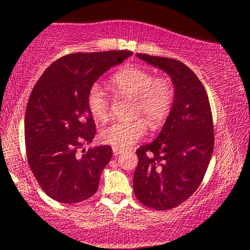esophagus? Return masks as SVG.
I'll use <instances>...</instances> for the list:
<instances>
[{
	"instance_id": "esophagus-1",
	"label": "esophagus",
	"mask_w": 250,
	"mask_h": 250,
	"mask_svg": "<svg viewBox=\"0 0 250 250\" xmlns=\"http://www.w3.org/2000/svg\"><path fill=\"white\" fill-rule=\"evenodd\" d=\"M113 153H114V155H120V154L123 153V149H120V148H115V147H114V148H113Z\"/></svg>"
}]
</instances>
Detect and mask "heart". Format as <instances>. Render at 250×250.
<instances>
[{
  "instance_id": "obj_1",
  "label": "heart",
  "mask_w": 250,
  "mask_h": 250,
  "mask_svg": "<svg viewBox=\"0 0 250 250\" xmlns=\"http://www.w3.org/2000/svg\"><path fill=\"white\" fill-rule=\"evenodd\" d=\"M111 85L117 94L134 99L133 116H143L150 125H160L169 113L174 100V87L167 77H155L151 71L140 67H128L115 74ZM91 115L99 121L107 120L110 101L101 85L93 84L87 94ZM147 127L141 119L115 121L101 130L103 143L127 149L146 134Z\"/></svg>"
}]
</instances>
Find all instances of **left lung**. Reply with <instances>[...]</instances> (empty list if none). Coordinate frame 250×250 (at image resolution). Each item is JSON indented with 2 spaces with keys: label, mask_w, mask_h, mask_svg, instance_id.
Segmentation results:
<instances>
[{
  "label": "left lung",
  "mask_w": 250,
  "mask_h": 250,
  "mask_svg": "<svg viewBox=\"0 0 250 250\" xmlns=\"http://www.w3.org/2000/svg\"><path fill=\"white\" fill-rule=\"evenodd\" d=\"M139 59L168 74L174 101L161 133L136 150L134 193L156 210L175 208L190 197L205 177L214 149V125L206 89L182 62L136 54Z\"/></svg>",
  "instance_id": "1"
}]
</instances>
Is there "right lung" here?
<instances>
[{"instance_id":"add662e5","label":"right lung","mask_w":250,"mask_h":250,"mask_svg":"<svg viewBox=\"0 0 250 250\" xmlns=\"http://www.w3.org/2000/svg\"><path fill=\"white\" fill-rule=\"evenodd\" d=\"M133 53H75L56 60L33 88L24 116L29 167L45 194L61 203L89 199L113 156L110 146L89 148L96 134L87 94L99 77Z\"/></svg>"}]
</instances>
